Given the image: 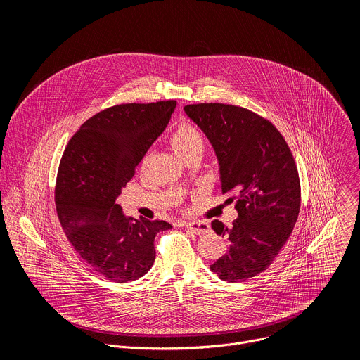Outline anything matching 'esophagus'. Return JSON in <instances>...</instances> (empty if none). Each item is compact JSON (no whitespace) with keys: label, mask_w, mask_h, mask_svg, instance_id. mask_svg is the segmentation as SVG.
Returning a JSON list of instances; mask_svg holds the SVG:
<instances>
[{"label":"esophagus","mask_w":360,"mask_h":360,"mask_svg":"<svg viewBox=\"0 0 360 360\" xmlns=\"http://www.w3.org/2000/svg\"><path fill=\"white\" fill-rule=\"evenodd\" d=\"M185 228H188L191 232L196 235H203L208 233L211 231V226L207 222H185Z\"/></svg>","instance_id":"obj_1"}]
</instances>
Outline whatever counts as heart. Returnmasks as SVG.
<instances>
[{"mask_svg":"<svg viewBox=\"0 0 360 360\" xmlns=\"http://www.w3.org/2000/svg\"><path fill=\"white\" fill-rule=\"evenodd\" d=\"M169 143L176 155L179 158H184L191 150L203 146V138L193 125L184 122L172 132Z\"/></svg>","mask_w":360,"mask_h":360,"instance_id":"b5f03b06","label":"heart"}]
</instances>
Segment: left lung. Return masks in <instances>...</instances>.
Here are the masks:
<instances>
[{"mask_svg":"<svg viewBox=\"0 0 360 360\" xmlns=\"http://www.w3.org/2000/svg\"><path fill=\"white\" fill-rule=\"evenodd\" d=\"M186 115L210 139L219 164L222 193L236 199L238 218L225 236L228 252L211 265L222 281L242 282L269 268L289 239L300 210V182L281 132L249 110L226 104H192Z\"/></svg>","mask_w":360,"mask_h":360,"instance_id":"left-lung-1","label":"left lung"}]
</instances>
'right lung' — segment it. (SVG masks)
<instances>
[{"label": "right lung", "mask_w": 360, "mask_h": 360, "mask_svg": "<svg viewBox=\"0 0 360 360\" xmlns=\"http://www.w3.org/2000/svg\"><path fill=\"white\" fill-rule=\"evenodd\" d=\"M175 107L176 101H160L107 108L85 121L64 150L56 186L58 219L81 258L112 282L143 276L155 261L157 233L172 228L125 217L117 198Z\"/></svg>", "instance_id": "obj_1"}]
</instances>
